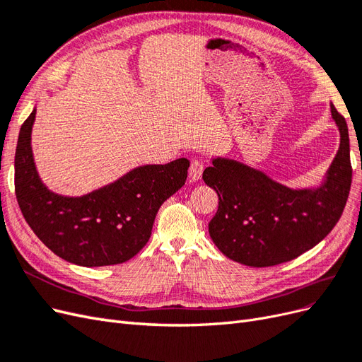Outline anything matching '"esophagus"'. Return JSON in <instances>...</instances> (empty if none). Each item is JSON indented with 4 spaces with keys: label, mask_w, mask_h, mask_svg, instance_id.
I'll list each match as a JSON object with an SVG mask.
<instances>
[{
    "label": "esophagus",
    "mask_w": 362,
    "mask_h": 362,
    "mask_svg": "<svg viewBox=\"0 0 362 362\" xmlns=\"http://www.w3.org/2000/svg\"><path fill=\"white\" fill-rule=\"evenodd\" d=\"M188 174H189V180H191V182L200 180L202 176H203V164H202V162L198 160V159L192 160L191 165H189Z\"/></svg>",
    "instance_id": "obj_1"
}]
</instances>
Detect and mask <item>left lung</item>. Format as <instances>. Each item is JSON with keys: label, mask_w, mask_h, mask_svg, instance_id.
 Instances as JSON below:
<instances>
[{"label": "left lung", "mask_w": 362, "mask_h": 362, "mask_svg": "<svg viewBox=\"0 0 362 362\" xmlns=\"http://www.w3.org/2000/svg\"><path fill=\"white\" fill-rule=\"evenodd\" d=\"M340 147L316 188L291 189L266 173L228 158H214L203 180L218 194L209 235L228 259L252 267L290 262L328 236L351 191L347 123L331 103Z\"/></svg>", "instance_id": "8db88e82"}]
</instances>
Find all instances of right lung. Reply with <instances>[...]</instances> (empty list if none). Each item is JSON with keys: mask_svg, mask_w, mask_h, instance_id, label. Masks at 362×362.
Here are the masks:
<instances>
[{"mask_svg": "<svg viewBox=\"0 0 362 362\" xmlns=\"http://www.w3.org/2000/svg\"><path fill=\"white\" fill-rule=\"evenodd\" d=\"M36 111L21 126L15 155V191L28 226L58 257L78 266L132 259L150 239L162 203L185 185L189 160L139 165L81 197L55 194L42 182L33 156Z\"/></svg>", "mask_w": 362, "mask_h": 362, "instance_id": "right-lung-1", "label": "right lung"}]
</instances>
